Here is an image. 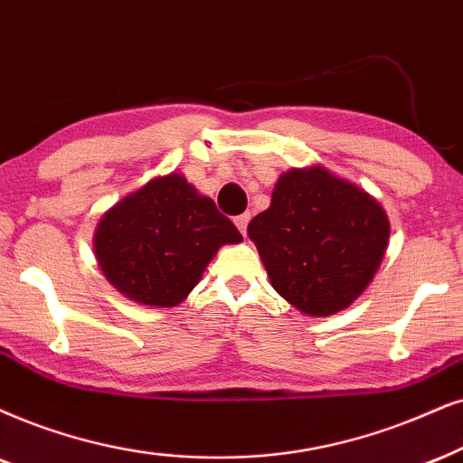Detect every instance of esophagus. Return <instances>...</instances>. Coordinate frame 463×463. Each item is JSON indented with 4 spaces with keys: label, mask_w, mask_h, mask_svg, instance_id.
<instances>
[{
    "label": "esophagus",
    "mask_w": 463,
    "mask_h": 463,
    "mask_svg": "<svg viewBox=\"0 0 463 463\" xmlns=\"http://www.w3.org/2000/svg\"><path fill=\"white\" fill-rule=\"evenodd\" d=\"M248 222H250L248 213L237 215V218H235V226L239 228V232H241V235H245V231H248Z\"/></svg>",
    "instance_id": "1"
}]
</instances>
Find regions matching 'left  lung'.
Masks as SVG:
<instances>
[{
	"label": "left lung",
	"instance_id": "8db88e82",
	"mask_svg": "<svg viewBox=\"0 0 463 463\" xmlns=\"http://www.w3.org/2000/svg\"><path fill=\"white\" fill-rule=\"evenodd\" d=\"M248 235L278 295L309 318H326L370 286L391 224L372 194L314 164L279 175Z\"/></svg>",
	"mask_w": 463,
	"mask_h": 463
}]
</instances>
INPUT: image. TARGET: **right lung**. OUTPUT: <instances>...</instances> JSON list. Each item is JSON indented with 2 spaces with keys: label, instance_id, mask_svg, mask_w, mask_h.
I'll return each instance as SVG.
<instances>
[{
  "label": "right lung",
  "instance_id": "1",
  "mask_svg": "<svg viewBox=\"0 0 463 463\" xmlns=\"http://www.w3.org/2000/svg\"><path fill=\"white\" fill-rule=\"evenodd\" d=\"M235 224L181 173L157 175L98 222L93 254L117 292L145 307H175L201 282Z\"/></svg>",
  "mask_w": 463,
  "mask_h": 463
}]
</instances>
